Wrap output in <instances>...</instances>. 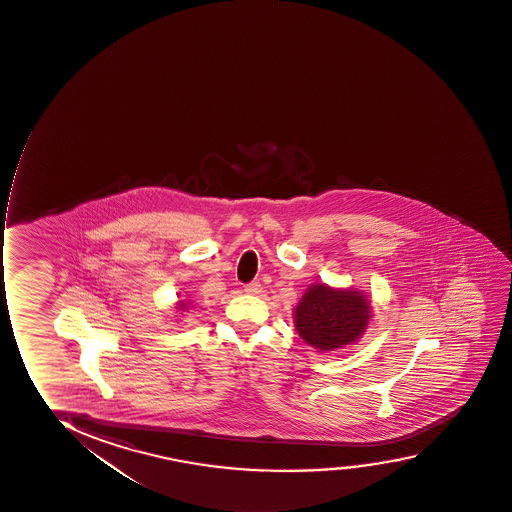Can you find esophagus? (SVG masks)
<instances>
[{
	"label": "esophagus",
	"instance_id": "1",
	"mask_svg": "<svg viewBox=\"0 0 512 512\" xmlns=\"http://www.w3.org/2000/svg\"><path fill=\"white\" fill-rule=\"evenodd\" d=\"M247 294H259L261 292V284H259L258 280H253V282H249V284L244 287Z\"/></svg>",
	"mask_w": 512,
	"mask_h": 512
}]
</instances>
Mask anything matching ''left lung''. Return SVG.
<instances>
[{
  "instance_id": "1",
  "label": "left lung",
  "mask_w": 512,
  "mask_h": 512,
  "mask_svg": "<svg viewBox=\"0 0 512 512\" xmlns=\"http://www.w3.org/2000/svg\"><path fill=\"white\" fill-rule=\"evenodd\" d=\"M370 302L354 290L314 285L296 308L297 332L314 349L333 351L351 344L370 320Z\"/></svg>"
}]
</instances>
